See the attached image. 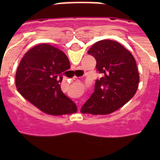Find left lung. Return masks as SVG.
I'll list each match as a JSON object with an SVG mask.
<instances>
[{
    "label": "left lung",
    "instance_id": "left-lung-1",
    "mask_svg": "<svg viewBox=\"0 0 160 160\" xmlns=\"http://www.w3.org/2000/svg\"><path fill=\"white\" fill-rule=\"evenodd\" d=\"M87 53L96 59L102 77L96 80L94 92L81 109L82 114H108L128 102L137 91L139 74L135 58L118 42L102 40Z\"/></svg>",
    "mask_w": 160,
    "mask_h": 160
}]
</instances>
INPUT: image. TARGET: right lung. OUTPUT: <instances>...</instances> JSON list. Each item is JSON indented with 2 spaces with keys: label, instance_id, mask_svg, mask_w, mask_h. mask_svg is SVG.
<instances>
[{
  "label": "right lung",
  "instance_id": "1",
  "mask_svg": "<svg viewBox=\"0 0 160 160\" xmlns=\"http://www.w3.org/2000/svg\"><path fill=\"white\" fill-rule=\"evenodd\" d=\"M67 56L61 49L40 44L25 53L16 73V87L25 99L51 115L76 113L75 103L61 90Z\"/></svg>",
  "mask_w": 160,
  "mask_h": 160
}]
</instances>
